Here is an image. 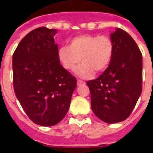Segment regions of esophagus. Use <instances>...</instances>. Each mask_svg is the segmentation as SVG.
Returning <instances> with one entry per match:
<instances>
[{"mask_svg": "<svg viewBox=\"0 0 153 153\" xmlns=\"http://www.w3.org/2000/svg\"><path fill=\"white\" fill-rule=\"evenodd\" d=\"M85 84V82H84L83 81H81V80H77V85L78 86H82V85H84Z\"/></svg>", "mask_w": 153, "mask_h": 153, "instance_id": "esophagus-1", "label": "esophagus"}]
</instances>
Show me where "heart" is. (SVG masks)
Returning <instances> with one entry per match:
<instances>
[{
	"instance_id": "obj_1",
	"label": "heart",
	"mask_w": 153,
	"mask_h": 153,
	"mask_svg": "<svg viewBox=\"0 0 153 153\" xmlns=\"http://www.w3.org/2000/svg\"><path fill=\"white\" fill-rule=\"evenodd\" d=\"M114 52V44L108 36L79 35L72 38L68 46L60 47L58 59L67 71H73L80 78H89L94 72L100 73L109 66Z\"/></svg>"
}]
</instances>
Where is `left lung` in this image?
<instances>
[{"label": "left lung", "mask_w": 153, "mask_h": 153, "mask_svg": "<svg viewBox=\"0 0 153 153\" xmlns=\"http://www.w3.org/2000/svg\"><path fill=\"white\" fill-rule=\"evenodd\" d=\"M114 52L109 67L98 79L86 82L94 114L105 123L128 118L142 91V55L126 31L110 34Z\"/></svg>", "instance_id": "1"}]
</instances>
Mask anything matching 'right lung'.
Masks as SVG:
<instances>
[{"label": "right lung", "instance_id": "add662e5", "mask_svg": "<svg viewBox=\"0 0 153 153\" xmlns=\"http://www.w3.org/2000/svg\"><path fill=\"white\" fill-rule=\"evenodd\" d=\"M56 29L32 30L13 55V87L23 109L34 123L52 126L66 116L76 79L58 59Z\"/></svg>", "mask_w": 153, "mask_h": 153}]
</instances>
